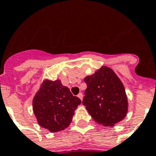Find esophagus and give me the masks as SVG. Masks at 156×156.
<instances>
[{
  "mask_svg": "<svg viewBox=\"0 0 156 156\" xmlns=\"http://www.w3.org/2000/svg\"><path fill=\"white\" fill-rule=\"evenodd\" d=\"M78 97L80 98L81 100H82V98H83V94H82V93H79V94H78Z\"/></svg>",
  "mask_w": 156,
  "mask_h": 156,
  "instance_id": "1",
  "label": "esophagus"
}]
</instances>
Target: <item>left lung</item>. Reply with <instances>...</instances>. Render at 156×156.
I'll return each instance as SVG.
<instances>
[{"instance_id": "obj_1", "label": "left lung", "mask_w": 156, "mask_h": 156, "mask_svg": "<svg viewBox=\"0 0 156 156\" xmlns=\"http://www.w3.org/2000/svg\"><path fill=\"white\" fill-rule=\"evenodd\" d=\"M87 88L82 104L96 122L112 126L125 118L128 100L121 81L114 71L101 66L84 79Z\"/></svg>"}]
</instances>
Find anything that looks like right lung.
I'll list each match as a JSON object with an SVG mask.
<instances>
[{"instance_id": "obj_1", "label": "right lung", "mask_w": 156, "mask_h": 156, "mask_svg": "<svg viewBox=\"0 0 156 156\" xmlns=\"http://www.w3.org/2000/svg\"><path fill=\"white\" fill-rule=\"evenodd\" d=\"M81 103L61 81L45 80L33 99V111L40 126L57 133L70 125L74 110Z\"/></svg>"}]
</instances>
